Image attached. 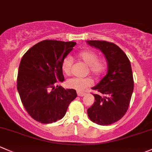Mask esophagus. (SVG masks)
<instances>
[{
    "instance_id": "1",
    "label": "esophagus",
    "mask_w": 152,
    "mask_h": 152,
    "mask_svg": "<svg viewBox=\"0 0 152 152\" xmlns=\"http://www.w3.org/2000/svg\"><path fill=\"white\" fill-rule=\"evenodd\" d=\"M77 95L79 97H83L85 95V93H84V92H77Z\"/></svg>"
}]
</instances>
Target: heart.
Masks as SVG:
<instances>
[{
	"label": "heart",
	"mask_w": 152,
	"mask_h": 152,
	"mask_svg": "<svg viewBox=\"0 0 152 152\" xmlns=\"http://www.w3.org/2000/svg\"><path fill=\"white\" fill-rule=\"evenodd\" d=\"M79 59L89 65V71L95 76L101 74L105 70V64L102 60H99L98 56L95 52L91 50H85L81 52L78 55ZM73 59L71 56H66L62 61L61 68L63 73L69 75L71 72ZM93 84V81L90 78H78L73 77L66 81L67 87L76 89L79 92H82L87 87H90Z\"/></svg>",
	"instance_id": "heart-1"
}]
</instances>
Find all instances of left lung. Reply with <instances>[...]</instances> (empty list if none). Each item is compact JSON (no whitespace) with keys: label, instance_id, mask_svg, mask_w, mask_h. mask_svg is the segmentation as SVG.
<instances>
[{"label":"left lung","instance_id":"left-lung-1","mask_svg":"<svg viewBox=\"0 0 152 152\" xmlns=\"http://www.w3.org/2000/svg\"><path fill=\"white\" fill-rule=\"evenodd\" d=\"M87 44L101 51L108 63V73L92 89L95 103L87 109L92 122L109 125L117 122L127 112L133 92L134 81L130 62L116 44L105 41H87Z\"/></svg>","mask_w":152,"mask_h":152}]
</instances>
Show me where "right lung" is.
Here are the masks:
<instances>
[{"mask_svg":"<svg viewBox=\"0 0 152 152\" xmlns=\"http://www.w3.org/2000/svg\"><path fill=\"white\" fill-rule=\"evenodd\" d=\"M76 44L73 41L45 40L23 55L17 76V90L28 114L37 122H55L65 116L77 97L75 89H65L62 61Z\"/></svg>","mask_w":152,"mask_h":152,"instance_id":"obj_1","label":"right lung"}]
</instances>
